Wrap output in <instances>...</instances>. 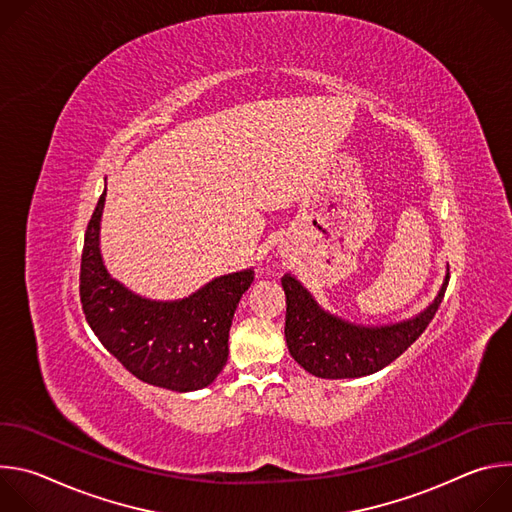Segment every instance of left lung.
I'll return each mask as SVG.
<instances>
[{
  "label": "left lung",
  "mask_w": 512,
  "mask_h": 512,
  "mask_svg": "<svg viewBox=\"0 0 512 512\" xmlns=\"http://www.w3.org/2000/svg\"><path fill=\"white\" fill-rule=\"evenodd\" d=\"M450 273L435 300L415 318L389 326H356L322 310L310 291L285 273V342L298 364L320 379L367 377L401 356L427 328L440 308Z\"/></svg>",
  "instance_id": "obj_1"
}]
</instances>
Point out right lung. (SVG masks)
<instances>
[{"instance_id": "obj_1", "label": "right lung", "mask_w": 512, "mask_h": 512, "mask_svg": "<svg viewBox=\"0 0 512 512\" xmlns=\"http://www.w3.org/2000/svg\"><path fill=\"white\" fill-rule=\"evenodd\" d=\"M105 192L91 216L81 259V304L101 344L139 381L186 393L208 387L229 356V330L253 269L221 275L174 302L141 298L113 279L99 247Z\"/></svg>"}]
</instances>
